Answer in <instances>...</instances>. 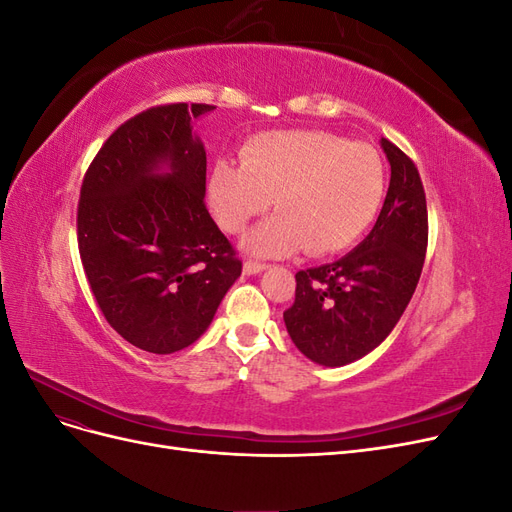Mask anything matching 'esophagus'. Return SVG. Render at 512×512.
I'll return each instance as SVG.
<instances>
[{
    "instance_id": "34e87169",
    "label": "esophagus",
    "mask_w": 512,
    "mask_h": 512,
    "mask_svg": "<svg viewBox=\"0 0 512 512\" xmlns=\"http://www.w3.org/2000/svg\"><path fill=\"white\" fill-rule=\"evenodd\" d=\"M265 269H267L265 262H258V260H245L243 262V273L245 275H256V273L265 271Z\"/></svg>"
}]
</instances>
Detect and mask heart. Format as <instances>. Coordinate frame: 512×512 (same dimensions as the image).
Here are the masks:
<instances>
[{"mask_svg": "<svg viewBox=\"0 0 512 512\" xmlns=\"http://www.w3.org/2000/svg\"><path fill=\"white\" fill-rule=\"evenodd\" d=\"M241 164L220 160L209 179L215 220L241 232L271 203L280 209L243 239L258 256L305 247L322 256L344 250L376 218L384 196V164L365 143L320 130L269 132L252 138Z\"/></svg>", "mask_w": 512, "mask_h": 512, "instance_id": "b5f03b06", "label": "heart"}]
</instances>
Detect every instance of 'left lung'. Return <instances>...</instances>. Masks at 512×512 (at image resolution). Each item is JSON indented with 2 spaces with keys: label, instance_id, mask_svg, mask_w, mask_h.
Segmentation results:
<instances>
[{
  "label": "left lung",
  "instance_id": "obj_1",
  "mask_svg": "<svg viewBox=\"0 0 512 512\" xmlns=\"http://www.w3.org/2000/svg\"><path fill=\"white\" fill-rule=\"evenodd\" d=\"M391 183L369 235L352 252L294 275L288 335L309 361L342 367L363 359L395 329L416 290L427 252V200L414 162L380 141Z\"/></svg>",
  "mask_w": 512,
  "mask_h": 512
}]
</instances>
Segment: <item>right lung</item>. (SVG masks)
<instances>
[{"instance_id":"right-lung-1","label":"right lung","mask_w":512,"mask_h":512,"mask_svg":"<svg viewBox=\"0 0 512 512\" xmlns=\"http://www.w3.org/2000/svg\"><path fill=\"white\" fill-rule=\"evenodd\" d=\"M211 104L153 106L106 138L83 185L76 237L106 322L153 354L207 331L241 260L205 207L207 153L192 121Z\"/></svg>"}]
</instances>
